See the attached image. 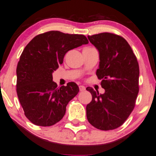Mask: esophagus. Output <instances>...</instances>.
<instances>
[{
  "label": "esophagus",
  "instance_id": "34e87169",
  "mask_svg": "<svg viewBox=\"0 0 156 156\" xmlns=\"http://www.w3.org/2000/svg\"><path fill=\"white\" fill-rule=\"evenodd\" d=\"M79 88H80V91H84V90H85V87L83 86V85H80V86H79Z\"/></svg>",
  "mask_w": 156,
  "mask_h": 156
}]
</instances>
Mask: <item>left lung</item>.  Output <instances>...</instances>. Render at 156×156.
<instances>
[{
	"label": "left lung",
	"instance_id": "left-lung-1",
	"mask_svg": "<svg viewBox=\"0 0 156 156\" xmlns=\"http://www.w3.org/2000/svg\"><path fill=\"white\" fill-rule=\"evenodd\" d=\"M99 53L98 79L103 94L87 87L92 100L86 106L87 121L96 128L111 130L127 120L134 109L139 94V66L137 58L125 38L104 32L87 36Z\"/></svg>",
	"mask_w": 156,
	"mask_h": 156
}]
</instances>
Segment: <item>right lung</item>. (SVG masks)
Segmentation results:
<instances>
[{
  "instance_id": "obj_1",
  "label": "right lung",
  "mask_w": 156,
  "mask_h": 156,
  "mask_svg": "<svg viewBox=\"0 0 156 156\" xmlns=\"http://www.w3.org/2000/svg\"><path fill=\"white\" fill-rule=\"evenodd\" d=\"M83 34L50 31L34 37L20 55L17 66V94L24 114L31 123L51 126L64 116L66 106L79 93L71 82L57 87L52 73L69 50L87 44Z\"/></svg>"
}]
</instances>
